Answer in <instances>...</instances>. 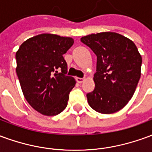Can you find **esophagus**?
Segmentation results:
<instances>
[{"instance_id":"1","label":"esophagus","mask_w":152,"mask_h":152,"mask_svg":"<svg viewBox=\"0 0 152 152\" xmlns=\"http://www.w3.org/2000/svg\"><path fill=\"white\" fill-rule=\"evenodd\" d=\"M76 81L78 83H82L85 80V78H80V77H76Z\"/></svg>"}]
</instances>
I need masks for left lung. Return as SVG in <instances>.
I'll return each instance as SVG.
<instances>
[{
	"label": "left lung",
	"instance_id": "1",
	"mask_svg": "<svg viewBox=\"0 0 152 152\" xmlns=\"http://www.w3.org/2000/svg\"><path fill=\"white\" fill-rule=\"evenodd\" d=\"M97 56L95 88L87 94L89 106L102 114L120 111L132 99L141 76L142 56L122 35L105 31L80 38Z\"/></svg>",
	"mask_w": 152,
	"mask_h": 152
}]
</instances>
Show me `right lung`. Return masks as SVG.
<instances>
[{"mask_svg":"<svg viewBox=\"0 0 152 152\" xmlns=\"http://www.w3.org/2000/svg\"><path fill=\"white\" fill-rule=\"evenodd\" d=\"M73 43L72 37L44 33L25 40L16 52V72L23 94L40 114L56 115L66 108L76 80L66 76L67 64L63 55Z\"/></svg>","mask_w":152,"mask_h":152,"instance_id":"obj_1","label":"right lung"}]
</instances>
